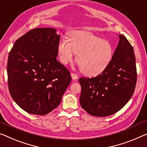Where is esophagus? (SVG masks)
Here are the masks:
<instances>
[{
	"label": "esophagus",
	"instance_id": "1",
	"mask_svg": "<svg viewBox=\"0 0 147 147\" xmlns=\"http://www.w3.org/2000/svg\"><path fill=\"white\" fill-rule=\"evenodd\" d=\"M71 78H72V79H73V80H77V79L78 78V75H77V74H74V73H71Z\"/></svg>",
	"mask_w": 147,
	"mask_h": 147
}]
</instances>
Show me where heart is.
Here are the masks:
<instances>
[{
    "label": "heart",
    "instance_id": "obj_1",
    "mask_svg": "<svg viewBox=\"0 0 147 147\" xmlns=\"http://www.w3.org/2000/svg\"><path fill=\"white\" fill-rule=\"evenodd\" d=\"M60 60L67 64L76 56L81 71L87 76H96L107 68L113 56L112 45L107 40L84 31L69 35V41L63 39L58 45Z\"/></svg>",
    "mask_w": 147,
    "mask_h": 147
}]
</instances>
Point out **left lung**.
<instances>
[{
  "label": "left lung",
  "mask_w": 147,
  "mask_h": 147,
  "mask_svg": "<svg viewBox=\"0 0 147 147\" xmlns=\"http://www.w3.org/2000/svg\"><path fill=\"white\" fill-rule=\"evenodd\" d=\"M119 42L111 62L98 76L79 79L80 102L91 116H110L121 110L134 94L137 69L134 49L126 37L119 35Z\"/></svg>",
  "instance_id": "8db88e82"
}]
</instances>
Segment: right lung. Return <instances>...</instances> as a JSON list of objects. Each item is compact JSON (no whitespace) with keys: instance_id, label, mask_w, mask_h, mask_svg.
<instances>
[{"instance_id":"obj_1","label":"right lung","mask_w":147,"mask_h":147,"mask_svg":"<svg viewBox=\"0 0 147 147\" xmlns=\"http://www.w3.org/2000/svg\"><path fill=\"white\" fill-rule=\"evenodd\" d=\"M55 28H36L19 38L9 53L10 95L19 107L42 116L58 107L70 83V74L56 60L60 36Z\"/></svg>"}]
</instances>
